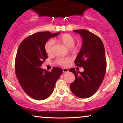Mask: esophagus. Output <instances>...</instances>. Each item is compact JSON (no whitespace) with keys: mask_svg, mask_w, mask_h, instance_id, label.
<instances>
[{"mask_svg":"<svg viewBox=\"0 0 123 123\" xmlns=\"http://www.w3.org/2000/svg\"><path fill=\"white\" fill-rule=\"evenodd\" d=\"M62 70L63 73H67L69 72V70L67 68H62Z\"/></svg>","mask_w":123,"mask_h":123,"instance_id":"esophagus-1","label":"esophagus"}]
</instances>
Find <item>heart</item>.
<instances>
[{
  "label": "heart",
  "mask_w": 123,
  "mask_h": 123,
  "mask_svg": "<svg viewBox=\"0 0 123 123\" xmlns=\"http://www.w3.org/2000/svg\"><path fill=\"white\" fill-rule=\"evenodd\" d=\"M55 41L65 45L66 47L68 48L69 52L72 53H74L78 50L77 46L74 44L75 39L73 36L69 34H63L59 36L57 39H54ZM53 45L54 41L53 40H49L45 44L44 49L46 53L49 55L52 54L53 53ZM70 61V58L66 57L63 58H60L57 59V63L61 66H66Z\"/></svg>",
  "instance_id": "obj_1"
}]
</instances>
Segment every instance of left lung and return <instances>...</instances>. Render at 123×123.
Returning a JSON list of instances; mask_svg holds the SVG:
<instances>
[{"label": "left lung", "instance_id": "8db88e82", "mask_svg": "<svg viewBox=\"0 0 123 123\" xmlns=\"http://www.w3.org/2000/svg\"><path fill=\"white\" fill-rule=\"evenodd\" d=\"M83 39V44L74 63L84 69L83 72L74 68L69 70L75 76L70 85L71 91L77 97L87 98L94 95L102 84L106 69L105 48L101 39L85 30H74Z\"/></svg>", "mask_w": 123, "mask_h": 123}]
</instances>
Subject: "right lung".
Returning <instances> with one entry per match:
<instances>
[{
  "instance_id": "1",
  "label": "right lung",
  "mask_w": 123,
  "mask_h": 123,
  "mask_svg": "<svg viewBox=\"0 0 123 123\" xmlns=\"http://www.w3.org/2000/svg\"><path fill=\"white\" fill-rule=\"evenodd\" d=\"M59 34L60 32H37L24 39L18 47L15 61V74L24 91L35 99L43 100L50 97L62 73V69L58 67L53 68L51 72L40 68L47 58L45 44L50 38Z\"/></svg>"
}]
</instances>
